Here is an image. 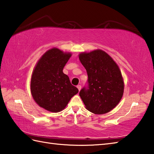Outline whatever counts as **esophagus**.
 I'll list each match as a JSON object with an SVG mask.
<instances>
[{
  "instance_id": "esophagus-1",
  "label": "esophagus",
  "mask_w": 154,
  "mask_h": 154,
  "mask_svg": "<svg viewBox=\"0 0 154 154\" xmlns=\"http://www.w3.org/2000/svg\"><path fill=\"white\" fill-rule=\"evenodd\" d=\"M77 89H79V91H80L81 89V85H78L77 86Z\"/></svg>"
}]
</instances>
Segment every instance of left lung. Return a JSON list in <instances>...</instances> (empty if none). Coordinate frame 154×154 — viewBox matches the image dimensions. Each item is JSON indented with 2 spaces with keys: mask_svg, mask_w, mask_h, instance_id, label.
<instances>
[{
  "mask_svg": "<svg viewBox=\"0 0 154 154\" xmlns=\"http://www.w3.org/2000/svg\"><path fill=\"white\" fill-rule=\"evenodd\" d=\"M81 63L87 71V85L79 95L90 112H109L121 100L124 81L119 67L110 55L102 50L79 54Z\"/></svg>",
  "mask_w": 154,
  "mask_h": 154,
  "instance_id": "obj_1",
  "label": "left lung"
}]
</instances>
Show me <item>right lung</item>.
<instances>
[{"label":"right lung","mask_w":154,"mask_h":154,"mask_svg":"<svg viewBox=\"0 0 154 154\" xmlns=\"http://www.w3.org/2000/svg\"><path fill=\"white\" fill-rule=\"evenodd\" d=\"M71 54L52 48L42 55L31 78L30 89L39 106L52 112L64 109L79 90L63 69Z\"/></svg>","instance_id":"obj_1"}]
</instances>
